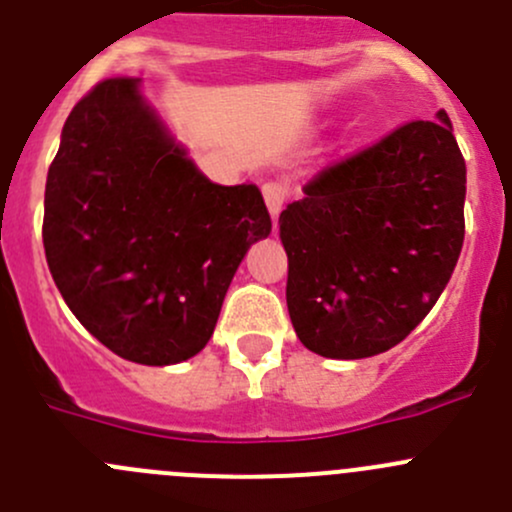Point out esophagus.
<instances>
[{"instance_id":"34e87169","label":"esophagus","mask_w":512,"mask_h":512,"mask_svg":"<svg viewBox=\"0 0 512 512\" xmlns=\"http://www.w3.org/2000/svg\"><path fill=\"white\" fill-rule=\"evenodd\" d=\"M261 193H264V201H266V208H269L271 218H279L281 208H284L286 203V188L281 186V183H266L264 188H261Z\"/></svg>"}]
</instances>
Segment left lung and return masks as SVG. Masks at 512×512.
<instances>
[{
	"mask_svg": "<svg viewBox=\"0 0 512 512\" xmlns=\"http://www.w3.org/2000/svg\"><path fill=\"white\" fill-rule=\"evenodd\" d=\"M465 173L440 110L306 183L279 216L286 306L306 349L374 357L430 314L462 251Z\"/></svg>",
	"mask_w": 512,
	"mask_h": 512,
	"instance_id": "left-lung-1",
	"label": "left lung"
}]
</instances>
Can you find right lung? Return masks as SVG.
<instances>
[{"mask_svg": "<svg viewBox=\"0 0 512 512\" xmlns=\"http://www.w3.org/2000/svg\"><path fill=\"white\" fill-rule=\"evenodd\" d=\"M271 233L259 186L198 170L140 90L105 80L72 107L47 173V266L87 332L168 367L213 337L243 256Z\"/></svg>", "mask_w": 512, "mask_h": 512, "instance_id": "obj_1", "label": "right lung"}]
</instances>
